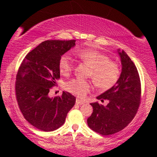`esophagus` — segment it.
<instances>
[{
  "instance_id": "34e87169",
  "label": "esophagus",
  "mask_w": 157,
  "mask_h": 157,
  "mask_svg": "<svg viewBox=\"0 0 157 157\" xmlns=\"http://www.w3.org/2000/svg\"><path fill=\"white\" fill-rule=\"evenodd\" d=\"M76 103L77 104V105H83V104L85 103V102L82 101V100H80V99H77Z\"/></svg>"
}]
</instances>
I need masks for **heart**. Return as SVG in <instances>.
Masks as SVG:
<instances>
[{
	"label": "heart",
	"instance_id": "obj_1",
	"mask_svg": "<svg viewBox=\"0 0 157 157\" xmlns=\"http://www.w3.org/2000/svg\"><path fill=\"white\" fill-rule=\"evenodd\" d=\"M73 54L91 68L89 76L99 89L107 90L113 87L120 76V68L117 63L110 60V57L102 52L90 48L75 50ZM74 65L68 54H64L59 60V69L63 75H67L73 70ZM69 92L82 97L92 88L89 81L72 79L65 84Z\"/></svg>",
	"mask_w": 157,
	"mask_h": 157
}]
</instances>
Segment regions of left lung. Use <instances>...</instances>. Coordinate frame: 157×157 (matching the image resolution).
<instances>
[{
  "instance_id": "obj_1",
  "label": "left lung",
  "mask_w": 157,
  "mask_h": 157,
  "mask_svg": "<svg viewBox=\"0 0 157 157\" xmlns=\"http://www.w3.org/2000/svg\"><path fill=\"white\" fill-rule=\"evenodd\" d=\"M122 64V71L116 84L97 97L106 106L93 102V113L87 120L89 127L102 135L119 132L128 125L137 112L141 97V83L133 61L122 50H117Z\"/></svg>"
}]
</instances>
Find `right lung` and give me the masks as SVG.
I'll list each match as a JSON object with an SVG mask.
<instances>
[{"label": "right lung", "instance_id": "obj_1", "mask_svg": "<svg viewBox=\"0 0 157 157\" xmlns=\"http://www.w3.org/2000/svg\"><path fill=\"white\" fill-rule=\"evenodd\" d=\"M75 40H46L29 52L16 77L15 92L19 108L26 120L37 129L52 131L63 125L76 98L63 91L51 98L49 90L60 78V57L75 46Z\"/></svg>", "mask_w": 157, "mask_h": 157}]
</instances>
